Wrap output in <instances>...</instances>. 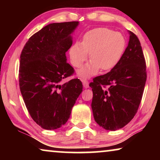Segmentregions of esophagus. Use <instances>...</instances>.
<instances>
[{
  "mask_svg": "<svg viewBox=\"0 0 160 160\" xmlns=\"http://www.w3.org/2000/svg\"><path fill=\"white\" fill-rule=\"evenodd\" d=\"M82 82L83 83V85H84V88H88V87H89V82H88V81H87V79H85V78H82Z\"/></svg>",
  "mask_w": 160,
  "mask_h": 160,
  "instance_id": "obj_1",
  "label": "esophagus"
}]
</instances>
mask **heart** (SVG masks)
I'll return each mask as SVG.
<instances>
[{"mask_svg": "<svg viewBox=\"0 0 160 160\" xmlns=\"http://www.w3.org/2000/svg\"><path fill=\"white\" fill-rule=\"evenodd\" d=\"M126 41L118 32L98 28L87 32L82 43L76 42L70 49L72 65L80 68L88 58L91 61L79 71L81 76L95 75L101 69L108 71L114 68L123 56Z\"/></svg>", "mask_w": 160, "mask_h": 160, "instance_id": "heart-1", "label": "heart"}]
</instances>
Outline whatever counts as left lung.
Here are the masks:
<instances>
[{
    "label": "left lung",
    "mask_w": 160,
    "mask_h": 160,
    "mask_svg": "<svg viewBox=\"0 0 160 160\" xmlns=\"http://www.w3.org/2000/svg\"><path fill=\"white\" fill-rule=\"evenodd\" d=\"M146 78V60L139 39L130 31V41L118 65L93 78L92 109L95 122L114 131L128 124L136 114Z\"/></svg>",
    "instance_id": "left-lung-1"
}]
</instances>
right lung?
Instances as JSON below:
<instances>
[{
    "label": "right lung",
    "mask_w": 160,
    "mask_h": 160,
    "mask_svg": "<svg viewBox=\"0 0 160 160\" xmlns=\"http://www.w3.org/2000/svg\"><path fill=\"white\" fill-rule=\"evenodd\" d=\"M78 22L49 24L32 35L20 54L19 88L30 117L45 130L66 123L82 92L78 78L62 84L74 73L65 53L73 43L71 34Z\"/></svg>",
    "instance_id": "1"
}]
</instances>
